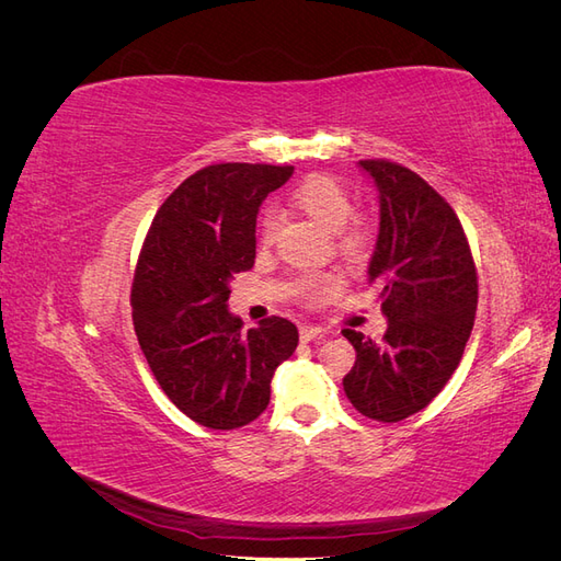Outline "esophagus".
<instances>
[{"instance_id":"1","label":"esophagus","mask_w":561,"mask_h":561,"mask_svg":"<svg viewBox=\"0 0 561 561\" xmlns=\"http://www.w3.org/2000/svg\"><path fill=\"white\" fill-rule=\"evenodd\" d=\"M322 334H325V330L318 328V325H307V322H304V325H299L301 342H313V339H318Z\"/></svg>"}]
</instances>
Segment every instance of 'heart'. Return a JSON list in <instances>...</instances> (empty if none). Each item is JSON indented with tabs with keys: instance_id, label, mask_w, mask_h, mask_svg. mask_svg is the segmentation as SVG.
<instances>
[{
	"instance_id": "heart-1",
	"label": "heart",
	"mask_w": 561,
	"mask_h": 561,
	"mask_svg": "<svg viewBox=\"0 0 561 561\" xmlns=\"http://www.w3.org/2000/svg\"><path fill=\"white\" fill-rule=\"evenodd\" d=\"M293 203L301 210L318 219L320 225L336 231V243L351 257L360 254L367 248V229L358 219H348L353 213V198L344 184H339L330 175H309L304 178L293 192ZM278 231V213L266 208L257 225V239L262 245H271ZM344 287V278L325 271V274H307L297 283V295L316 307L325 304L339 295Z\"/></svg>"
}]
</instances>
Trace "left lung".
Listing matches in <instances>:
<instances>
[{"label": "left lung", "mask_w": 561, "mask_h": 561, "mask_svg": "<svg viewBox=\"0 0 561 561\" xmlns=\"http://www.w3.org/2000/svg\"><path fill=\"white\" fill-rule=\"evenodd\" d=\"M379 192V236L367 280L381 297V342L355 330L344 336L355 365L344 377L363 416L396 423L421 412L461 363L478 309V271L449 203L410 168L360 161Z\"/></svg>", "instance_id": "obj_1"}]
</instances>
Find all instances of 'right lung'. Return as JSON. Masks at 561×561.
<instances>
[{"mask_svg": "<svg viewBox=\"0 0 561 561\" xmlns=\"http://www.w3.org/2000/svg\"><path fill=\"white\" fill-rule=\"evenodd\" d=\"M293 165L215 163L163 201L135 266L130 304L140 348L163 393L192 421L241 428L271 398L276 367L299 334L271 316L241 330L229 313V283L254 264L262 201L290 180Z\"/></svg>", "mask_w": 561, "mask_h": 561, "instance_id": "add662e5", "label": "right lung"}]
</instances>
